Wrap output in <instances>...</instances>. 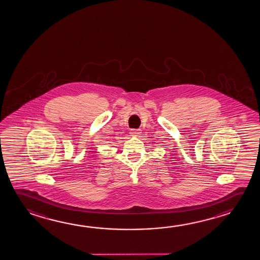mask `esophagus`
I'll use <instances>...</instances> for the list:
<instances>
[{"label": "esophagus", "instance_id": "esophagus-1", "mask_svg": "<svg viewBox=\"0 0 260 260\" xmlns=\"http://www.w3.org/2000/svg\"><path fill=\"white\" fill-rule=\"evenodd\" d=\"M141 133H142L141 129H131L130 130V134L133 136H139L141 135Z\"/></svg>", "mask_w": 260, "mask_h": 260}]
</instances>
